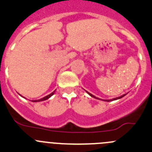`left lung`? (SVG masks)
Masks as SVG:
<instances>
[{
	"instance_id": "left-lung-1",
	"label": "left lung",
	"mask_w": 152,
	"mask_h": 152,
	"mask_svg": "<svg viewBox=\"0 0 152 152\" xmlns=\"http://www.w3.org/2000/svg\"><path fill=\"white\" fill-rule=\"evenodd\" d=\"M88 94H89V95L90 96H92V97H94V98H96V96H93L92 95V94H90V93H88ZM126 96V94H124V95H123V96H119V97H117V98H115V99H113V100H116V99H120V98H122V97H123V96ZM97 99V98H96ZM112 100V99H111ZM106 101H108L109 102V100H106Z\"/></svg>"
}]
</instances>
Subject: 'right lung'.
<instances>
[{
    "label": "right lung",
    "mask_w": 152,
    "mask_h": 152,
    "mask_svg": "<svg viewBox=\"0 0 152 152\" xmlns=\"http://www.w3.org/2000/svg\"><path fill=\"white\" fill-rule=\"evenodd\" d=\"M54 93H55V91H53V93H51L50 94H49V95H48V96H45L44 97V98H42V99H38V100H33V101L32 102H40V101H44V100H46V99H49L50 97L51 96H53L54 94Z\"/></svg>",
    "instance_id": "1"
}]
</instances>
